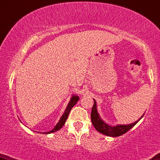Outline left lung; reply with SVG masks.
<instances>
[{
  "mask_svg": "<svg viewBox=\"0 0 160 160\" xmlns=\"http://www.w3.org/2000/svg\"><path fill=\"white\" fill-rule=\"evenodd\" d=\"M94 100V104L92 108V112H91V119H92V123L96 131L100 133L103 134L105 136H111V137H117L120 136L123 134L128 132L132 128H133L138 122L143 117V115L138 119L137 121L134 122V123H130V124H117L116 126H112V125L108 124L105 123L103 119L100 118L99 112L97 111V105H96V100Z\"/></svg>",
  "mask_w": 160,
  "mask_h": 160,
  "instance_id": "1",
  "label": "left lung"
}]
</instances>
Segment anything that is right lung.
Masks as SVG:
<instances>
[{
  "label": "right lung",
  "mask_w": 160,
  "mask_h": 160,
  "mask_svg": "<svg viewBox=\"0 0 160 160\" xmlns=\"http://www.w3.org/2000/svg\"><path fill=\"white\" fill-rule=\"evenodd\" d=\"M79 99H80V97H79L78 96H77V95H73V96L71 97V100H70L69 103H68V104L65 111H64V114L62 115V116H61V118L60 119V120H59V122L57 123V124L54 127V128H53L52 130L49 131V132H42V134H51L52 133V132H57V131L60 130V129L64 126V123H65L66 119H67L68 117L70 111H71L72 108L75 105H76V103L78 102ZM40 133H41V132H40Z\"/></svg>",
  "instance_id": "1"
}]
</instances>
